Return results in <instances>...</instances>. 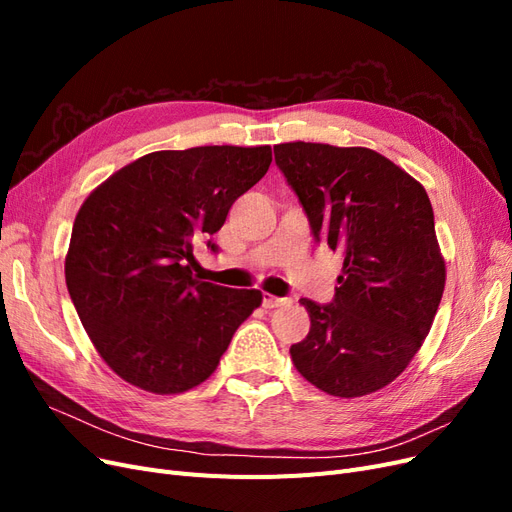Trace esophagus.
<instances>
[{"label": "esophagus", "mask_w": 512, "mask_h": 512, "mask_svg": "<svg viewBox=\"0 0 512 512\" xmlns=\"http://www.w3.org/2000/svg\"><path fill=\"white\" fill-rule=\"evenodd\" d=\"M290 299H282V297H273V294H265V299H262V305H265L267 309H273V307H282V305H288Z\"/></svg>", "instance_id": "obj_1"}]
</instances>
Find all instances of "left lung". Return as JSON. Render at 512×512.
Listing matches in <instances>:
<instances>
[{
  "mask_svg": "<svg viewBox=\"0 0 512 512\" xmlns=\"http://www.w3.org/2000/svg\"><path fill=\"white\" fill-rule=\"evenodd\" d=\"M273 151L316 241L344 258L331 305L301 299L312 327L290 346L292 363L327 395L376 393L421 350L444 292L429 196L374 149L297 141Z\"/></svg>",
  "mask_w": 512,
  "mask_h": 512,
  "instance_id": "obj_1",
  "label": "left lung"
}]
</instances>
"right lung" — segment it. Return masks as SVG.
I'll list each match as a JSON object with an SVG mask.
<instances>
[{"instance_id":"obj_1","label":"right lung","mask_w":512,"mask_h":512,"mask_svg":"<svg viewBox=\"0 0 512 512\" xmlns=\"http://www.w3.org/2000/svg\"><path fill=\"white\" fill-rule=\"evenodd\" d=\"M271 160L269 145L153 151L85 198L66 284L91 344L121 380L177 395L220 365L262 292L196 280L194 247L224 226Z\"/></svg>"}]
</instances>
